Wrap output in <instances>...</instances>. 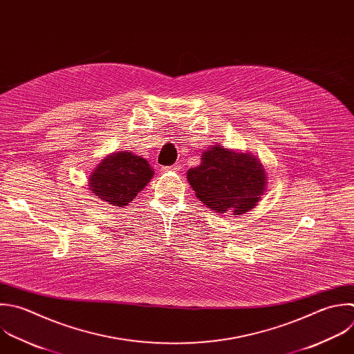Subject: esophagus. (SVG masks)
Segmentation results:
<instances>
[{
	"label": "esophagus",
	"instance_id": "esophagus-1",
	"mask_svg": "<svg viewBox=\"0 0 354 354\" xmlns=\"http://www.w3.org/2000/svg\"><path fill=\"white\" fill-rule=\"evenodd\" d=\"M181 170V163H176L173 166H166V167H162V171L163 173H169V171H180Z\"/></svg>",
	"mask_w": 354,
	"mask_h": 354
}]
</instances>
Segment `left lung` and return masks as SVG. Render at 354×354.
Here are the masks:
<instances>
[{
  "label": "left lung",
  "instance_id": "8db88e82",
  "mask_svg": "<svg viewBox=\"0 0 354 354\" xmlns=\"http://www.w3.org/2000/svg\"><path fill=\"white\" fill-rule=\"evenodd\" d=\"M187 180L207 207L217 213L243 214L253 209L266 191V171L250 155L214 145L202 153L201 165L187 173Z\"/></svg>",
  "mask_w": 354,
  "mask_h": 354
}]
</instances>
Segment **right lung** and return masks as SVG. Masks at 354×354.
<instances>
[{
  "label": "right lung",
  "mask_w": 354,
  "mask_h": 354,
  "mask_svg": "<svg viewBox=\"0 0 354 354\" xmlns=\"http://www.w3.org/2000/svg\"><path fill=\"white\" fill-rule=\"evenodd\" d=\"M153 169L148 160L131 152H115L101 160L88 178V189L112 206H127L142 191Z\"/></svg>",
  "instance_id": "right-lung-1"
}]
</instances>
